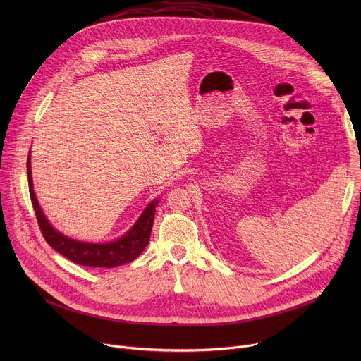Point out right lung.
<instances>
[{"label": "right lung", "instance_id": "1", "mask_svg": "<svg viewBox=\"0 0 361 361\" xmlns=\"http://www.w3.org/2000/svg\"><path fill=\"white\" fill-rule=\"evenodd\" d=\"M27 174H28L30 197H31L37 223L39 226L42 237L51 247H53L56 251H59L60 254H63L64 257H67V259L71 260L73 263L80 266H87V267L113 269L135 260L147 247L149 241L152 223H154V216H156V205L159 204L157 200L152 201L149 205H147V209L140 216L134 227L120 240L113 243H106V244H90V243H82V241H75L73 238H68L51 227L44 213L41 212V207L38 205V201L32 190L30 157L27 159Z\"/></svg>", "mask_w": 361, "mask_h": 361}]
</instances>
